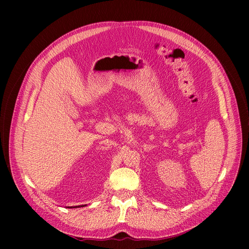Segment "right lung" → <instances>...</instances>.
I'll return each mask as SVG.
<instances>
[{"instance_id": "obj_1", "label": "right lung", "mask_w": 249, "mask_h": 249, "mask_svg": "<svg viewBox=\"0 0 249 249\" xmlns=\"http://www.w3.org/2000/svg\"><path fill=\"white\" fill-rule=\"evenodd\" d=\"M77 207H78V208H79V207H82V206H76V207H75V206H74V207H70V208H77Z\"/></svg>"}]
</instances>
